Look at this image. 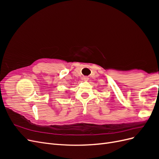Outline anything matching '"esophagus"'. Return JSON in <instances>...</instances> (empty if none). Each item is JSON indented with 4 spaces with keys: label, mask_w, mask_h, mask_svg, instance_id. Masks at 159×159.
<instances>
[{
    "label": "esophagus",
    "mask_w": 159,
    "mask_h": 159,
    "mask_svg": "<svg viewBox=\"0 0 159 159\" xmlns=\"http://www.w3.org/2000/svg\"><path fill=\"white\" fill-rule=\"evenodd\" d=\"M88 80H89L88 77H87V76H84V81H88Z\"/></svg>",
    "instance_id": "obj_1"
}]
</instances>
